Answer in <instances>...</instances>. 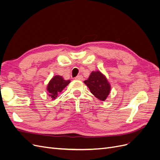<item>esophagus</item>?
Masks as SVG:
<instances>
[{
  "instance_id": "1",
  "label": "esophagus",
  "mask_w": 160,
  "mask_h": 160,
  "mask_svg": "<svg viewBox=\"0 0 160 160\" xmlns=\"http://www.w3.org/2000/svg\"><path fill=\"white\" fill-rule=\"evenodd\" d=\"M75 79H77V80H83V76H82L81 75H77V77H75Z\"/></svg>"
}]
</instances>
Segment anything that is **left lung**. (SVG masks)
<instances>
[{
  "instance_id": "obj_1",
  "label": "left lung",
  "mask_w": 160,
  "mask_h": 160,
  "mask_svg": "<svg viewBox=\"0 0 160 160\" xmlns=\"http://www.w3.org/2000/svg\"><path fill=\"white\" fill-rule=\"evenodd\" d=\"M84 83L90 89L91 93L99 100L105 101L110 93V84L105 76L100 71L92 72L88 79L85 80Z\"/></svg>"
}]
</instances>
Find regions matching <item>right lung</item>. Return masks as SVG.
<instances>
[{
  "instance_id": "obj_1",
  "label": "right lung",
  "mask_w": 160,
  "mask_h": 160,
  "mask_svg": "<svg viewBox=\"0 0 160 160\" xmlns=\"http://www.w3.org/2000/svg\"><path fill=\"white\" fill-rule=\"evenodd\" d=\"M70 82V80H65L63 77L60 75L53 77L47 85V90L49 96L52 99H55Z\"/></svg>"
}]
</instances>
